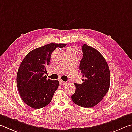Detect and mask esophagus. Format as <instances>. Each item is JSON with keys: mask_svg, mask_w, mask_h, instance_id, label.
Segmentation results:
<instances>
[{"mask_svg": "<svg viewBox=\"0 0 132 132\" xmlns=\"http://www.w3.org/2000/svg\"><path fill=\"white\" fill-rule=\"evenodd\" d=\"M59 84H60V85H65V84H66V82H65V81H62V80H60V81H59Z\"/></svg>", "mask_w": 132, "mask_h": 132, "instance_id": "34e87169", "label": "esophagus"}]
</instances>
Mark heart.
<instances>
[{
	"instance_id": "obj_1",
	"label": "heart",
	"mask_w": 132,
	"mask_h": 132,
	"mask_svg": "<svg viewBox=\"0 0 132 132\" xmlns=\"http://www.w3.org/2000/svg\"><path fill=\"white\" fill-rule=\"evenodd\" d=\"M69 49H71V50H72V49H73V48H69Z\"/></svg>"
}]
</instances>
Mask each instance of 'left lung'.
Here are the masks:
<instances>
[{"label":"left lung","mask_w":132,"mask_h":132,"mask_svg":"<svg viewBox=\"0 0 132 132\" xmlns=\"http://www.w3.org/2000/svg\"><path fill=\"white\" fill-rule=\"evenodd\" d=\"M82 51L80 69L83 82L74 84L76 91L71 99L79 106L90 108L99 103L109 91L110 73L106 59L97 50L84 44Z\"/></svg>","instance_id":"8db88e82"}]
</instances>
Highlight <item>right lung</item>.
Segmentation results:
<instances>
[{
    "instance_id": "add662e5",
    "label": "right lung",
    "mask_w": 132,
    "mask_h": 132,
    "mask_svg": "<svg viewBox=\"0 0 132 132\" xmlns=\"http://www.w3.org/2000/svg\"><path fill=\"white\" fill-rule=\"evenodd\" d=\"M66 44L50 43L33 50L23 59L16 75V85L23 102L30 107L39 109L47 106L59 86L58 80L47 79L46 67L56 48Z\"/></svg>"
}]
</instances>
